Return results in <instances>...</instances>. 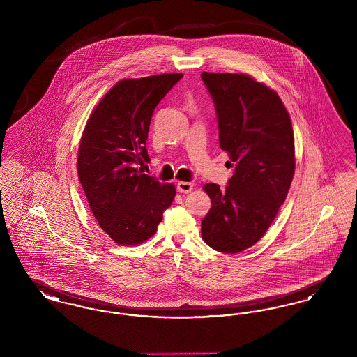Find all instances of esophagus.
<instances>
[{
	"label": "esophagus",
	"instance_id": "1",
	"mask_svg": "<svg viewBox=\"0 0 357 357\" xmlns=\"http://www.w3.org/2000/svg\"><path fill=\"white\" fill-rule=\"evenodd\" d=\"M192 187H194V185H192L191 182H178V183H176V190H178L179 192H183V194L190 192V191L192 190Z\"/></svg>",
	"mask_w": 357,
	"mask_h": 357
}]
</instances>
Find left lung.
<instances>
[{
  "mask_svg": "<svg viewBox=\"0 0 357 357\" xmlns=\"http://www.w3.org/2000/svg\"><path fill=\"white\" fill-rule=\"evenodd\" d=\"M201 77L215 104L220 146L236 163L225 190L204 185L211 208L201 231L210 248L234 255L264 237L288 195L296 169L291 120L277 92L249 75Z\"/></svg>",
  "mask_w": 357,
  "mask_h": 357,
  "instance_id": "left-lung-1",
  "label": "left lung"
}]
</instances>
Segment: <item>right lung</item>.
<instances>
[{"instance_id": "right-lung-1", "label": "right lung", "mask_w": 357, "mask_h": 357, "mask_svg": "<svg viewBox=\"0 0 357 357\" xmlns=\"http://www.w3.org/2000/svg\"><path fill=\"white\" fill-rule=\"evenodd\" d=\"M182 73L124 79L93 108L82 135L77 174L102 230L121 246L153 237L175 186L137 167L149 160L146 140L153 109Z\"/></svg>"}]
</instances>
